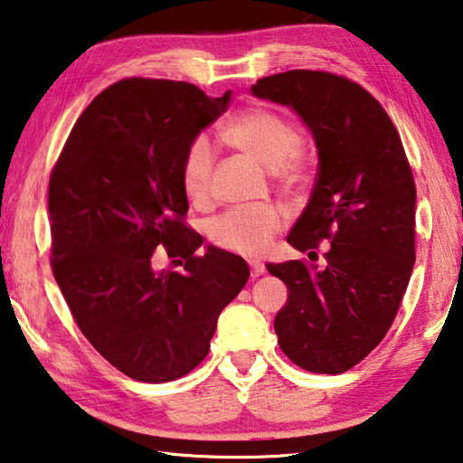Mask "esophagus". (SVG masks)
Returning <instances> with one entry per match:
<instances>
[{
	"label": "esophagus",
	"instance_id": "34e87169",
	"mask_svg": "<svg viewBox=\"0 0 463 463\" xmlns=\"http://www.w3.org/2000/svg\"><path fill=\"white\" fill-rule=\"evenodd\" d=\"M249 265H250V277H259V275L265 273V265L260 263L259 259H250Z\"/></svg>",
	"mask_w": 463,
	"mask_h": 463
}]
</instances>
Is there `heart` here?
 <instances>
[{
  "mask_svg": "<svg viewBox=\"0 0 463 463\" xmlns=\"http://www.w3.org/2000/svg\"><path fill=\"white\" fill-rule=\"evenodd\" d=\"M234 147L253 156L271 172L296 182L304 175L301 157L304 136L296 123L267 107H249L234 115L224 129ZM216 162V149L208 136L200 133L184 149L180 184L192 204L203 206L210 200V180ZM283 229V216L277 208L239 206L216 216L208 226V237L218 249L239 255H257L267 247L277 231Z\"/></svg>",
  "mask_w": 463,
  "mask_h": 463,
  "instance_id": "heart-1",
  "label": "heart"
}]
</instances>
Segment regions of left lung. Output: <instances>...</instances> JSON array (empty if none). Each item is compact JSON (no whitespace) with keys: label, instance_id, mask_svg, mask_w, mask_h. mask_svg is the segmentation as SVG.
Here are the masks:
<instances>
[{"label":"left lung","instance_id":"left-lung-1","mask_svg":"<svg viewBox=\"0 0 463 463\" xmlns=\"http://www.w3.org/2000/svg\"><path fill=\"white\" fill-rule=\"evenodd\" d=\"M253 95L288 105L312 129L317 178L289 245L324 265L269 263L289 298L275 317L283 354L309 373L356 366L389 332L415 265V180L401 136L358 82L324 71L259 79Z\"/></svg>","mask_w":463,"mask_h":463}]
</instances>
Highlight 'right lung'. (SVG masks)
<instances>
[{
    "label": "right lung",
    "mask_w": 463,
    "mask_h": 463,
    "mask_svg": "<svg viewBox=\"0 0 463 463\" xmlns=\"http://www.w3.org/2000/svg\"><path fill=\"white\" fill-rule=\"evenodd\" d=\"M229 100L182 80H117L82 111L50 174L54 279L99 354L141 383L194 371L249 279L242 257L196 255L203 237L184 222V149ZM162 248L180 272L156 271Z\"/></svg>",
    "instance_id": "right-lung-1"
}]
</instances>
